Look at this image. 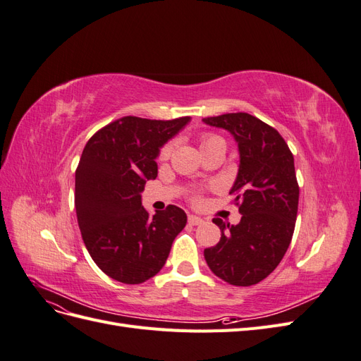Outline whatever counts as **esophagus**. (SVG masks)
I'll list each match as a JSON object with an SVG mask.
<instances>
[{"label": "esophagus", "instance_id": "obj_1", "mask_svg": "<svg viewBox=\"0 0 361 361\" xmlns=\"http://www.w3.org/2000/svg\"><path fill=\"white\" fill-rule=\"evenodd\" d=\"M188 223H190L191 226H200V224L203 223V218H200V216H197V215H190V216H188Z\"/></svg>", "mask_w": 361, "mask_h": 361}]
</instances>
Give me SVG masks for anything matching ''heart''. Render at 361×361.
Returning <instances> with one entry per match:
<instances>
[{
	"instance_id": "b5f03b06",
	"label": "heart",
	"mask_w": 361,
	"mask_h": 361,
	"mask_svg": "<svg viewBox=\"0 0 361 361\" xmlns=\"http://www.w3.org/2000/svg\"><path fill=\"white\" fill-rule=\"evenodd\" d=\"M214 141H223V140H221L220 137H215V135H207V137H204V138L202 140V146L214 143ZM170 152H171V145L164 146L162 150H161V154H159V158H161V159H166V158L170 155Z\"/></svg>"
}]
</instances>
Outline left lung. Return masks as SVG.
I'll return each mask as SVG.
<instances>
[{
	"instance_id": "left-lung-1",
	"label": "left lung",
	"mask_w": 361,
	"mask_h": 361,
	"mask_svg": "<svg viewBox=\"0 0 361 361\" xmlns=\"http://www.w3.org/2000/svg\"><path fill=\"white\" fill-rule=\"evenodd\" d=\"M203 123L236 141L239 169L228 194L243 215L236 226L214 218L221 239L204 248L206 264L228 285H256L277 268L293 235L300 197L293 155L274 128L251 114L206 117Z\"/></svg>"
}]
</instances>
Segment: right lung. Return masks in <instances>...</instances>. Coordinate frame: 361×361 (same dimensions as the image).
I'll return each mask as SVG.
<instances>
[{"instance_id":"add662e5","label":"right lung","mask_w":361,"mask_h":361,"mask_svg":"<svg viewBox=\"0 0 361 361\" xmlns=\"http://www.w3.org/2000/svg\"><path fill=\"white\" fill-rule=\"evenodd\" d=\"M191 117L149 120L126 116L87 141L75 171V209L82 241L106 276L140 285L161 271L187 214L170 204L150 215L141 204L157 179L161 147Z\"/></svg>"}]
</instances>
